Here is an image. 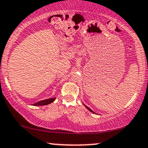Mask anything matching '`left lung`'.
<instances>
[{
	"mask_svg": "<svg viewBox=\"0 0 148 148\" xmlns=\"http://www.w3.org/2000/svg\"><path fill=\"white\" fill-rule=\"evenodd\" d=\"M84 105H85V104H84ZM85 107L86 108H87V109H88V110H89V111H91V113H95V112L94 111H92V110H91V109H90V108H89V107H88V106H86V105H85ZM95 114H96V113H95Z\"/></svg>",
	"mask_w": 148,
	"mask_h": 148,
	"instance_id": "left-lung-1",
	"label": "left lung"
}]
</instances>
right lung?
<instances>
[{"label": "right lung", "mask_w": 148, "mask_h": 148, "mask_svg": "<svg viewBox=\"0 0 148 148\" xmlns=\"http://www.w3.org/2000/svg\"><path fill=\"white\" fill-rule=\"evenodd\" d=\"M56 98H49L46 99V100H43L41 101H39V102H36V103L33 104V106H42V105H47V104H49L52 102H53L55 100Z\"/></svg>", "instance_id": "add662e5"}]
</instances>
